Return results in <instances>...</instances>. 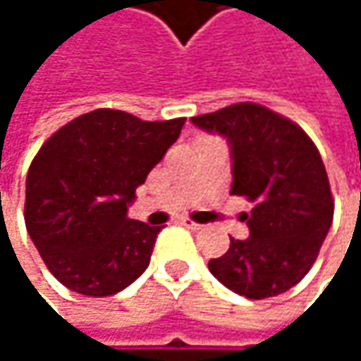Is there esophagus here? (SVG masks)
Returning <instances> with one entry per match:
<instances>
[{"label": "esophagus", "mask_w": 361, "mask_h": 361, "mask_svg": "<svg viewBox=\"0 0 361 361\" xmlns=\"http://www.w3.org/2000/svg\"><path fill=\"white\" fill-rule=\"evenodd\" d=\"M180 224L181 226H185V228H190V230H200V228H202L200 224H196V221H192V219H188V217H183Z\"/></svg>", "instance_id": "1"}]
</instances>
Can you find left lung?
<instances>
[{
    "instance_id": "left-lung-1",
    "label": "left lung",
    "mask_w": 361,
    "mask_h": 361,
    "mask_svg": "<svg viewBox=\"0 0 361 361\" xmlns=\"http://www.w3.org/2000/svg\"><path fill=\"white\" fill-rule=\"evenodd\" d=\"M204 131L228 137L232 194L255 202L243 213L251 236L230 238L211 274L247 299H267L299 284L312 269L334 215L322 157L290 118L255 102L192 116Z\"/></svg>"
}]
</instances>
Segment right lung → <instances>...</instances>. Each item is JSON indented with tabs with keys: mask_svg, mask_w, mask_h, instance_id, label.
I'll list each match as a JSON object with an SVG mask.
<instances>
[{
	"mask_svg": "<svg viewBox=\"0 0 361 361\" xmlns=\"http://www.w3.org/2000/svg\"><path fill=\"white\" fill-rule=\"evenodd\" d=\"M183 123L98 109L39 148L27 176L25 224L60 284L109 297L144 274L161 228L129 219L127 207Z\"/></svg>",
	"mask_w": 361,
	"mask_h": 361,
	"instance_id": "right-lung-1",
	"label": "right lung"
}]
</instances>
